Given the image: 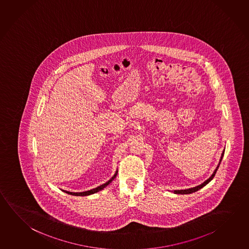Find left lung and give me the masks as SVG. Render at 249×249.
Wrapping results in <instances>:
<instances>
[{"label":"left lung","instance_id":"obj_1","mask_svg":"<svg viewBox=\"0 0 249 249\" xmlns=\"http://www.w3.org/2000/svg\"><path fill=\"white\" fill-rule=\"evenodd\" d=\"M224 153H225V149L223 150L222 154H221V157H220V160H219V162H218V166L216 167V169L213 171V173L212 174V176L210 177L209 178L207 179V180H205L204 183H201L199 185H197V186H195V187L189 188V189H185V190H175L173 191L175 194H191V193H193V192H197L198 190H200L201 188L204 187L205 186L207 183H210L213 178H214V176L216 174V172H217V170H218V167H219V164H220V162L222 161L223 156H224Z\"/></svg>","mask_w":249,"mask_h":249}]
</instances>
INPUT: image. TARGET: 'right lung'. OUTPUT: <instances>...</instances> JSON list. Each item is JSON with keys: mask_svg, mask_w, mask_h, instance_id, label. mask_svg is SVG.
Wrapping results in <instances>:
<instances>
[{"mask_svg": "<svg viewBox=\"0 0 249 249\" xmlns=\"http://www.w3.org/2000/svg\"><path fill=\"white\" fill-rule=\"evenodd\" d=\"M117 173H118V171L116 170V172L114 173V176L111 178L107 182V183H103V184H101L100 186H98V187L94 188V189H92V190H90V191H86V192H67V191H64V190H62L63 192H66L67 194H70V195H72V196H89V195H92V194H94V193H96V192H100L101 190H103L104 188L107 187L108 184H110V183H112V181L114 180L115 178H116V176H117Z\"/></svg>", "mask_w": 249, "mask_h": 249, "instance_id": "1", "label": "right lung"}]
</instances>
